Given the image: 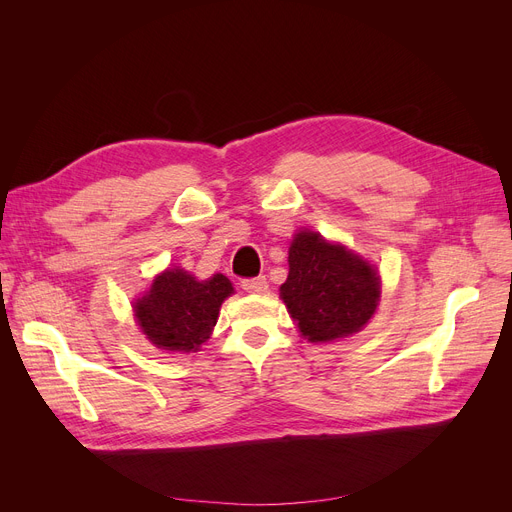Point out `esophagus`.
<instances>
[{
  "label": "esophagus",
  "mask_w": 512,
  "mask_h": 512,
  "mask_svg": "<svg viewBox=\"0 0 512 512\" xmlns=\"http://www.w3.org/2000/svg\"><path fill=\"white\" fill-rule=\"evenodd\" d=\"M240 286H242V290H245V292H251V294H261V292H265V290H267V282H265V278H263V276H259V278H245V280H240Z\"/></svg>",
  "instance_id": "34e87169"
}]
</instances>
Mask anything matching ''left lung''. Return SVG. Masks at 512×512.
<instances>
[{
    "mask_svg": "<svg viewBox=\"0 0 512 512\" xmlns=\"http://www.w3.org/2000/svg\"><path fill=\"white\" fill-rule=\"evenodd\" d=\"M288 278L280 297L311 342L359 332L380 301V276L359 255L303 230L288 251Z\"/></svg>",
    "mask_w": 512,
    "mask_h": 512,
    "instance_id": "1",
    "label": "left lung"
}]
</instances>
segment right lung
<instances>
[{
	"label": "right lung",
	"mask_w": 512,
	"mask_h": 512,
	"mask_svg": "<svg viewBox=\"0 0 512 512\" xmlns=\"http://www.w3.org/2000/svg\"><path fill=\"white\" fill-rule=\"evenodd\" d=\"M234 292L222 274L199 282L184 270L155 278L147 297L134 305L143 334L164 351H199L209 338L220 307Z\"/></svg>",
	"instance_id": "add662e5"
}]
</instances>
